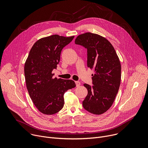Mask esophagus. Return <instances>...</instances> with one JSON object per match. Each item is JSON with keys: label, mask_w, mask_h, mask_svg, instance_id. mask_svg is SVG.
<instances>
[{"label": "esophagus", "mask_w": 148, "mask_h": 148, "mask_svg": "<svg viewBox=\"0 0 148 148\" xmlns=\"http://www.w3.org/2000/svg\"><path fill=\"white\" fill-rule=\"evenodd\" d=\"M75 84H76V86H77V87H78V86H80V84H81L80 82H79V81H75Z\"/></svg>", "instance_id": "esophagus-1"}]
</instances>
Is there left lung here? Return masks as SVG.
Wrapping results in <instances>:
<instances>
[{"mask_svg": "<svg viewBox=\"0 0 148 148\" xmlns=\"http://www.w3.org/2000/svg\"><path fill=\"white\" fill-rule=\"evenodd\" d=\"M75 43L87 50V66L94 70L93 86L84 84L88 94L82 101L84 108L100 115L112 105L118 92L121 78V66L110 42L102 36L86 33L77 37Z\"/></svg>", "mask_w": 148, "mask_h": 148, "instance_id": "8db88e82", "label": "left lung"}]
</instances>
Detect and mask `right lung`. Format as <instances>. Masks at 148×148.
Returning a JSON list of instances; mask_svg holds the SVG:
<instances>
[{
    "mask_svg": "<svg viewBox=\"0 0 148 148\" xmlns=\"http://www.w3.org/2000/svg\"><path fill=\"white\" fill-rule=\"evenodd\" d=\"M74 36L57 34L37 40L32 47L25 64V76L29 95L41 113L54 114L64 106V93L74 88L71 79L53 78L52 71L60 60L61 52Z\"/></svg>",
    "mask_w": 148,
    "mask_h": 148,
    "instance_id": "add662e5",
    "label": "right lung"
}]
</instances>
